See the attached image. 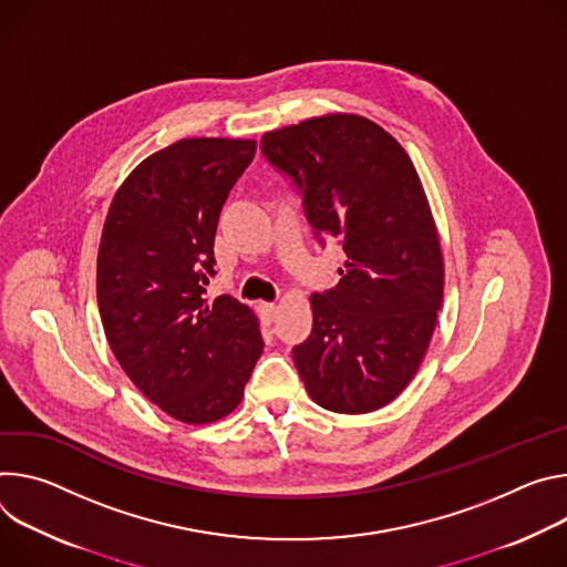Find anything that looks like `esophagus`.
<instances>
[{
    "instance_id": "1",
    "label": "esophagus",
    "mask_w": 567,
    "mask_h": 567,
    "mask_svg": "<svg viewBox=\"0 0 567 567\" xmlns=\"http://www.w3.org/2000/svg\"><path fill=\"white\" fill-rule=\"evenodd\" d=\"M259 316L264 324H272L277 318V306L275 303H259Z\"/></svg>"
}]
</instances>
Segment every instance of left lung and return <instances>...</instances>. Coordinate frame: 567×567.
Instances as JSON below:
<instances>
[{
    "label": "left lung",
    "mask_w": 567,
    "mask_h": 567,
    "mask_svg": "<svg viewBox=\"0 0 567 567\" xmlns=\"http://www.w3.org/2000/svg\"><path fill=\"white\" fill-rule=\"evenodd\" d=\"M316 238H338L340 284L312 292V331L292 349L306 392L340 414L392 403L412 381L444 297V259L416 168L379 123L327 114L266 133Z\"/></svg>",
    "instance_id": "obj_1"
}]
</instances>
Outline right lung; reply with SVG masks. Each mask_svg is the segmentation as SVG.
<instances>
[{
  "label": "right lung",
  "instance_id": "obj_1",
  "mask_svg": "<svg viewBox=\"0 0 567 567\" xmlns=\"http://www.w3.org/2000/svg\"><path fill=\"white\" fill-rule=\"evenodd\" d=\"M255 153L251 140H179L125 177L103 225L105 338L137 390L182 423L236 410L264 351L255 312L229 295L205 299L220 209Z\"/></svg>",
  "mask_w": 567,
  "mask_h": 567
}]
</instances>
